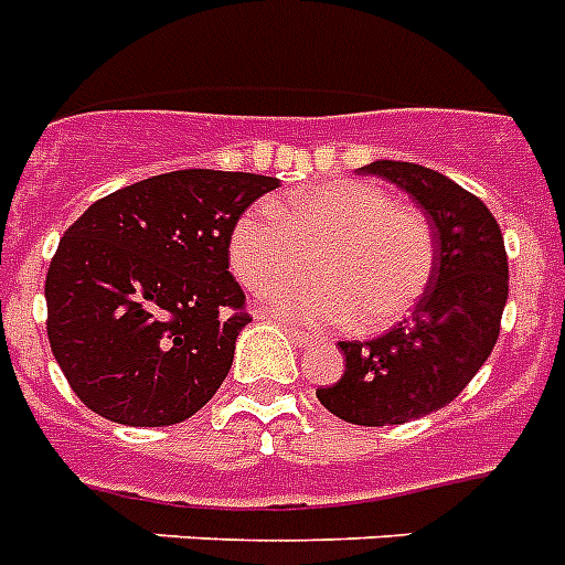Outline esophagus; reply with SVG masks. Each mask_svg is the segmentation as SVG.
I'll return each instance as SVG.
<instances>
[{
	"label": "esophagus",
	"mask_w": 565,
	"mask_h": 565,
	"mask_svg": "<svg viewBox=\"0 0 565 565\" xmlns=\"http://www.w3.org/2000/svg\"><path fill=\"white\" fill-rule=\"evenodd\" d=\"M284 330L290 333V339H292V342H296L298 348H310V345H313V342H316L313 333H307V330H301V328H292V324H284Z\"/></svg>",
	"instance_id": "obj_1"
}]
</instances>
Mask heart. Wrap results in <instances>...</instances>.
Listing matches in <instances>:
<instances>
[{"label": "heart", "mask_w": 565, "mask_h": 565, "mask_svg": "<svg viewBox=\"0 0 565 565\" xmlns=\"http://www.w3.org/2000/svg\"><path fill=\"white\" fill-rule=\"evenodd\" d=\"M310 257L323 278L269 290V313L305 324L356 319L362 330L401 322L435 264L426 220L360 179L296 188L275 209L252 205L228 235L232 273L255 292L306 271Z\"/></svg>", "instance_id": "b5f03b06"}]
</instances>
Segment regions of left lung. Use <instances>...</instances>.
Wrapping results in <instances>:
<instances>
[{
    "label": "left lung",
    "mask_w": 565,
    "mask_h": 565,
    "mask_svg": "<svg viewBox=\"0 0 565 565\" xmlns=\"http://www.w3.org/2000/svg\"><path fill=\"white\" fill-rule=\"evenodd\" d=\"M360 173L386 179L420 205L435 264L409 319L371 342H339L345 374L316 397L348 424H406L456 401L488 362L508 301L505 241L488 205L444 173L392 159Z\"/></svg>",
    "instance_id": "left-lung-1"
}]
</instances>
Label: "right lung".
<instances>
[{"mask_svg":"<svg viewBox=\"0 0 565 565\" xmlns=\"http://www.w3.org/2000/svg\"><path fill=\"white\" fill-rule=\"evenodd\" d=\"M275 177L173 171L92 203L45 275L49 342L72 392L124 426L182 424L226 380L249 316L228 235Z\"/></svg>","mask_w":565,"mask_h":565,"instance_id":"1","label":"right lung"}]
</instances>
